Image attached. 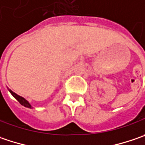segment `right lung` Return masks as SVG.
I'll return each mask as SVG.
<instances>
[{
  "instance_id": "right-lung-1",
  "label": "right lung",
  "mask_w": 145,
  "mask_h": 145,
  "mask_svg": "<svg viewBox=\"0 0 145 145\" xmlns=\"http://www.w3.org/2000/svg\"><path fill=\"white\" fill-rule=\"evenodd\" d=\"M9 91H10V93L12 94V96L15 98L16 100H17L20 104L22 105L25 106V107H27V108H30V109H31V105H30V103H29L28 101H27L26 99H24V98L22 97L18 96V94H16L15 92H14V91H12V90H10V89H9Z\"/></svg>"
}]
</instances>
